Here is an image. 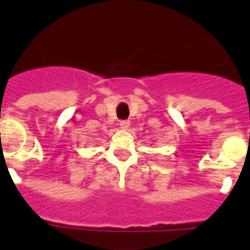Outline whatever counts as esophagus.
I'll use <instances>...</instances> for the list:
<instances>
[{
    "instance_id": "esophagus-1",
    "label": "esophagus",
    "mask_w": 250,
    "mask_h": 250,
    "mask_svg": "<svg viewBox=\"0 0 250 250\" xmlns=\"http://www.w3.org/2000/svg\"><path fill=\"white\" fill-rule=\"evenodd\" d=\"M119 125H120L121 129H129L130 126V121L129 120H120L119 121Z\"/></svg>"
}]
</instances>
